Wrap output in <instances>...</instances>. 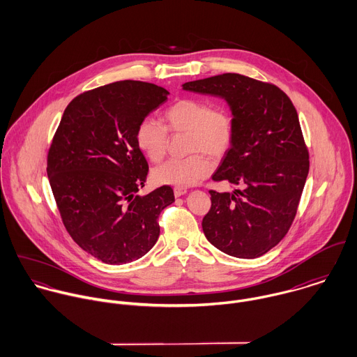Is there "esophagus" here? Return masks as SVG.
I'll return each mask as SVG.
<instances>
[{
    "mask_svg": "<svg viewBox=\"0 0 357 357\" xmlns=\"http://www.w3.org/2000/svg\"><path fill=\"white\" fill-rule=\"evenodd\" d=\"M173 191H174V197H176V198H178V197L187 194V188H183V187H176Z\"/></svg>",
    "mask_w": 357,
    "mask_h": 357,
    "instance_id": "1",
    "label": "esophagus"
}]
</instances>
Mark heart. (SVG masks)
<instances>
[{
	"mask_svg": "<svg viewBox=\"0 0 357 357\" xmlns=\"http://www.w3.org/2000/svg\"><path fill=\"white\" fill-rule=\"evenodd\" d=\"M163 125L143 119L135 133L136 144L151 162H159L167 150L169 135L187 133L185 151L191 155L169 159L155 167L158 184L190 187L199 183L213 169L208 158H222L235 142L236 121L225 105H211L201 98H181L172 102L162 115Z\"/></svg>",
	"mask_w": 357,
	"mask_h": 357,
	"instance_id": "heart-1",
	"label": "heart"
}]
</instances>
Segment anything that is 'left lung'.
I'll list each match as a JSON object with an SVG mask.
<instances>
[{"label": "left lung", "mask_w": 357, "mask_h": 357, "mask_svg": "<svg viewBox=\"0 0 357 357\" xmlns=\"http://www.w3.org/2000/svg\"><path fill=\"white\" fill-rule=\"evenodd\" d=\"M183 89L225 99L236 121L234 146L211 176L234 192L208 191L204 236L232 257L268 253L289 232L309 172L296 107L276 85L234 73L185 82Z\"/></svg>", "instance_id": "1"}]
</instances>
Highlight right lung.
Here are the masks:
<instances>
[{"instance_id": "add662e5", "label": "right lung", "mask_w": 357, "mask_h": 357, "mask_svg": "<svg viewBox=\"0 0 357 357\" xmlns=\"http://www.w3.org/2000/svg\"><path fill=\"white\" fill-rule=\"evenodd\" d=\"M167 95L130 79L86 91L67 105L52 139L47 173L61 221L82 250L105 264L147 255L159 236L160 211L174 202L170 185L137 195L149 163L136 128Z\"/></svg>"}]
</instances>
